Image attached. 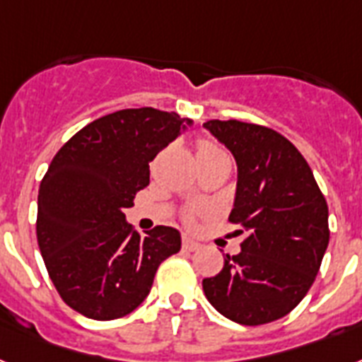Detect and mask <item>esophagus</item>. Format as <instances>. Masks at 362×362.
Returning <instances> with one entry per match:
<instances>
[{
  "label": "esophagus",
  "instance_id": "esophagus-1",
  "mask_svg": "<svg viewBox=\"0 0 362 362\" xmlns=\"http://www.w3.org/2000/svg\"><path fill=\"white\" fill-rule=\"evenodd\" d=\"M198 247H199V242L192 240L190 237L183 238V250H185V252H196Z\"/></svg>",
  "mask_w": 362,
  "mask_h": 362
}]
</instances>
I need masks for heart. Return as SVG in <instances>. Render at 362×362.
Masks as SVG:
<instances>
[{
    "label": "heart",
    "instance_id": "1",
    "mask_svg": "<svg viewBox=\"0 0 362 362\" xmlns=\"http://www.w3.org/2000/svg\"><path fill=\"white\" fill-rule=\"evenodd\" d=\"M223 153V149L218 148L216 144L209 142V140H202L198 144V155H220Z\"/></svg>",
    "mask_w": 362,
    "mask_h": 362
}]
</instances>
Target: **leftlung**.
<instances>
[{
  "instance_id": "left-lung-1",
  "label": "left lung",
  "mask_w": 362,
  "mask_h": 362,
  "mask_svg": "<svg viewBox=\"0 0 362 362\" xmlns=\"http://www.w3.org/2000/svg\"><path fill=\"white\" fill-rule=\"evenodd\" d=\"M237 163L229 222L246 231L240 253L203 279L211 305L229 320L261 325L288 315L320 270L329 244L327 203L303 155L277 131L238 120L203 124Z\"/></svg>"
}]
</instances>
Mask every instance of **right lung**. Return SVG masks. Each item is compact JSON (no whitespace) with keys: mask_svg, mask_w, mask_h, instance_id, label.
Here are the masks:
<instances>
[{"mask_svg":"<svg viewBox=\"0 0 362 362\" xmlns=\"http://www.w3.org/2000/svg\"><path fill=\"white\" fill-rule=\"evenodd\" d=\"M194 122L151 107L116 110L77 131L38 188L37 238L57 292L92 320L129 315L155 272L181 250V233L157 226L144 237L124 211L149 185V163Z\"/></svg>","mask_w":362,"mask_h":362,"instance_id":"obj_1","label":"right lung"}]
</instances>
